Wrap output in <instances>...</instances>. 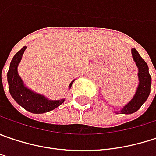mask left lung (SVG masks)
Listing matches in <instances>:
<instances>
[{"label": "left lung", "instance_id": "obj_1", "mask_svg": "<svg viewBox=\"0 0 156 156\" xmlns=\"http://www.w3.org/2000/svg\"><path fill=\"white\" fill-rule=\"evenodd\" d=\"M131 51L133 61L138 68L139 85L133 99L127 104H125L120 110L116 112L115 111V113L129 115L136 112L140 109L143 103L146 102L150 94L151 76L148 71V66L135 48H132Z\"/></svg>", "mask_w": 156, "mask_h": 156}]
</instances>
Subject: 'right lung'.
Here are the masks:
<instances>
[{
    "instance_id": "add662e5",
    "label": "right lung",
    "mask_w": 156,
    "mask_h": 156,
    "mask_svg": "<svg viewBox=\"0 0 156 156\" xmlns=\"http://www.w3.org/2000/svg\"><path fill=\"white\" fill-rule=\"evenodd\" d=\"M25 49L26 46L23 47L21 50L18 51L15 55L9 64V69L7 74V79L10 95L19 105L31 113L42 114L51 111L59 107L61 104H62L65 99L63 98L61 100H49L42 94L33 92L25 86L24 82L19 76L17 71V67L21 62ZM74 81L75 79L70 82L69 89L71 88Z\"/></svg>"
}]
</instances>
